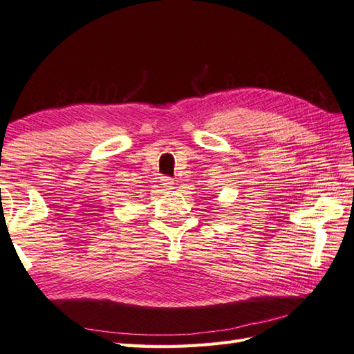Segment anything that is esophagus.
Here are the masks:
<instances>
[{"mask_svg":"<svg viewBox=\"0 0 354 354\" xmlns=\"http://www.w3.org/2000/svg\"><path fill=\"white\" fill-rule=\"evenodd\" d=\"M160 183L163 187H167V189H171L172 186H174V180H172L171 177H162L160 178Z\"/></svg>","mask_w":354,"mask_h":354,"instance_id":"1","label":"esophagus"}]
</instances>
